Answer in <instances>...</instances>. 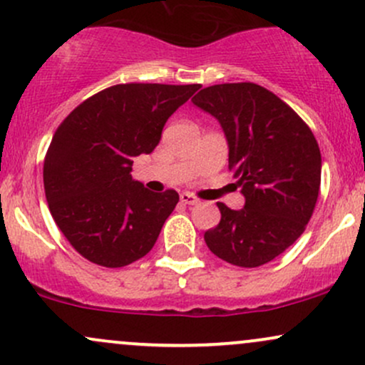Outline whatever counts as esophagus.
<instances>
[{"instance_id":"esophagus-1","label":"esophagus","mask_w":365,"mask_h":365,"mask_svg":"<svg viewBox=\"0 0 365 365\" xmlns=\"http://www.w3.org/2000/svg\"><path fill=\"white\" fill-rule=\"evenodd\" d=\"M180 200H182L183 204H188V206H195V204L199 202V199H197L195 195L188 194V192H182V194H180Z\"/></svg>"}]
</instances>
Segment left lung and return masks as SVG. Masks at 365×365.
<instances>
[{
    "label": "left lung",
    "mask_w": 365,
    "mask_h": 365,
    "mask_svg": "<svg viewBox=\"0 0 365 365\" xmlns=\"http://www.w3.org/2000/svg\"><path fill=\"white\" fill-rule=\"evenodd\" d=\"M228 142V168L245 206L217 202L221 221L204 233L212 254L240 267L273 261L304 233L321 185V150L307 123L278 96L252 82L217 83L192 99Z\"/></svg>",
    "instance_id": "1"
}]
</instances>
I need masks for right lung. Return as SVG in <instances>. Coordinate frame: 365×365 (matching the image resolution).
<instances>
[{
    "label": "right lung",
    "mask_w": 365,
    "mask_h": 365,
    "mask_svg": "<svg viewBox=\"0 0 365 365\" xmlns=\"http://www.w3.org/2000/svg\"><path fill=\"white\" fill-rule=\"evenodd\" d=\"M200 83H120L91 96L61 121L44 158L54 223L82 257L123 267L144 257L178 202L132 180L133 158L150 154L166 120Z\"/></svg>",
    "instance_id": "add662e5"
}]
</instances>
